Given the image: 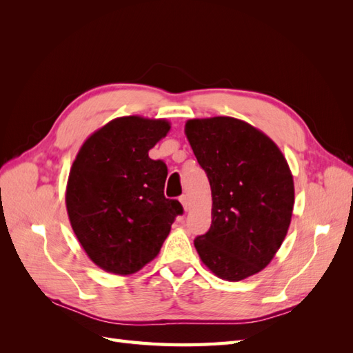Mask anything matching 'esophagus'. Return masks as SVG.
Masks as SVG:
<instances>
[{
	"label": "esophagus",
	"mask_w": 353,
	"mask_h": 353,
	"mask_svg": "<svg viewBox=\"0 0 353 353\" xmlns=\"http://www.w3.org/2000/svg\"><path fill=\"white\" fill-rule=\"evenodd\" d=\"M179 201H181V205H183L184 210H188V209H190V199H188L187 194L181 196V197H179Z\"/></svg>",
	"instance_id": "obj_1"
}]
</instances>
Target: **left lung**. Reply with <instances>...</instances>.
Listing matches in <instances>:
<instances>
[{
	"instance_id": "1",
	"label": "left lung",
	"mask_w": 353,
	"mask_h": 353,
	"mask_svg": "<svg viewBox=\"0 0 353 353\" xmlns=\"http://www.w3.org/2000/svg\"><path fill=\"white\" fill-rule=\"evenodd\" d=\"M185 135L212 190V225L194 240L201 262L222 280L258 274L290 225L294 185L280 148L228 116L191 119Z\"/></svg>"
}]
</instances>
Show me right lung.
I'll list each match as a JSON object with an SVG mask.
<instances>
[{
    "label": "right lung",
    "instance_id": "1",
    "mask_svg": "<svg viewBox=\"0 0 353 353\" xmlns=\"http://www.w3.org/2000/svg\"><path fill=\"white\" fill-rule=\"evenodd\" d=\"M169 130L165 119L117 117L95 131L74 159L66 188L69 221L85 253L104 271H140L183 215L181 203L163 194L165 162L148 157Z\"/></svg>",
    "mask_w": 353,
    "mask_h": 353
}]
</instances>
